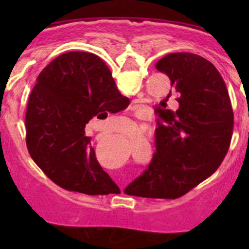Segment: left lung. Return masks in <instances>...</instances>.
Returning a JSON list of instances; mask_svg holds the SVG:
<instances>
[{"label": "left lung", "instance_id": "1", "mask_svg": "<svg viewBox=\"0 0 249 249\" xmlns=\"http://www.w3.org/2000/svg\"><path fill=\"white\" fill-rule=\"evenodd\" d=\"M156 68L171 80L179 105L156 108V152L148 168L124 193L146 198H178L210 177L230 148L233 111L218 70L203 57L169 53ZM167 101V100H166Z\"/></svg>", "mask_w": 249, "mask_h": 249}]
</instances>
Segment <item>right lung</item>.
I'll use <instances>...</instances> for the list:
<instances>
[{
  "label": "right lung",
  "mask_w": 249,
  "mask_h": 249,
  "mask_svg": "<svg viewBox=\"0 0 249 249\" xmlns=\"http://www.w3.org/2000/svg\"><path fill=\"white\" fill-rule=\"evenodd\" d=\"M109 68L89 52H67L46 66L26 111V144L51 181L85 195L120 192L96 160L85 132L93 117L127 108Z\"/></svg>",
  "instance_id": "right-lung-1"
}]
</instances>
